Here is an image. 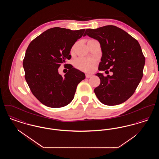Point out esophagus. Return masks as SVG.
<instances>
[{
  "label": "esophagus",
  "instance_id": "1",
  "mask_svg": "<svg viewBox=\"0 0 159 159\" xmlns=\"http://www.w3.org/2000/svg\"><path fill=\"white\" fill-rule=\"evenodd\" d=\"M85 76H86V78H90V77L92 76V75H89V74H86Z\"/></svg>",
  "mask_w": 159,
  "mask_h": 159
}]
</instances>
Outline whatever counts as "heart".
<instances>
[{
  "mask_svg": "<svg viewBox=\"0 0 159 159\" xmlns=\"http://www.w3.org/2000/svg\"><path fill=\"white\" fill-rule=\"evenodd\" d=\"M96 64V60L92 58H79L75 62L76 67L84 71H91Z\"/></svg>",
  "mask_w": 159,
  "mask_h": 159,
  "instance_id": "1",
  "label": "heart"
}]
</instances>
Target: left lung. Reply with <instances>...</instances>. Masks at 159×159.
Returning <instances> with one entry per match:
<instances>
[{
  "label": "left lung",
  "mask_w": 159,
  "mask_h": 159,
  "mask_svg": "<svg viewBox=\"0 0 159 159\" xmlns=\"http://www.w3.org/2000/svg\"><path fill=\"white\" fill-rule=\"evenodd\" d=\"M97 40L102 55L99 71L113 72L112 76L97 73L101 83L94 89L99 101L107 106L120 104L135 92L143 76L145 57L139 43L121 29L106 25L86 29L84 36Z\"/></svg>",
  "instance_id": "left-lung-1"
}]
</instances>
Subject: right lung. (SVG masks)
I'll return each mask as SVG.
<instances>
[{
    "label": "right lung",
    "instance_id": "1",
    "mask_svg": "<svg viewBox=\"0 0 159 159\" xmlns=\"http://www.w3.org/2000/svg\"><path fill=\"white\" fill-rule=\"evenodd\" d=\"M84 31L54 27L35 38L28 46L23 60L25 79L32 93L43 105L60 108L74 98L77 84L85 75L66 64L68 71L62 76L58 68L71 58V49Z\"/></svg>",
    "mask_w": 159,
    "mask_h": 159
}]
</instances>
